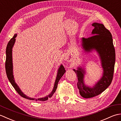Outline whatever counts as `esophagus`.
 Returning a JSON list of instances; mask_svg holds the SVG:
<instances>
[{
    "instance_id": "esophagus-1",
    "label": "esophagus",
    "mask_w": 121,
    "mask_h": 121,
    "mask_svg": "<svg viewBox=\"0 0 121 121\" xmlns=\"http://www.w3.org/2000/svg\"><path fill=\"white\" fill-rule=\"evenodd\" d=\"M68 60V61H69V60Z\"/></svg>"
}]
</instances>
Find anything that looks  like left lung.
<instances>
[{"label":"left lung","mask_w":121,"mask_h":121,"mask_svg":"<svg viewBox=\"0 0 121 121\" xmlns=\"http://www.w3.org/2000/svg\"><path fill=\"white\" fill-rule=\"evenodd\" d=\"M92 25L95 27L92 32L94 35L87 38H82V45L87 51L96 49L99 53L104 74L101 79L91 88L86 86L84 83L85 72L83 69L79 68L78 70H73L78 76L77 85L79 93L85 98L98 96L110 86L113 77L115 61V52L111 33L104 24L94 23Z\"/></svg>","instance_id":"8db88e82"}]
</instances>
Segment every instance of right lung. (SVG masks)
Wrapping results in <instances>:
<instances>
[{
	"label": "right lung",
	"instance_id": "right-lung-1",
	"mask_svg": "<svg viewBox=\"0 0 121 121\" xmlns=\"http://www.w3.org/2000/svg\"><path fill=\"white\" fill-rule=\"evenodd\" d=\"M17 37V34H15L13 37L11 39L9 40V42L8 43V45L7 46L6 48V63H5V68H6V74L7 76L8 77V78L10 82L11 83L12 86L14 87L15 91H17V92L19 94L20 96H22V97L24 98L27 99L29 100H34L35 99L34 98H30L29 97L26 96V95H24L23 92L21 91V90L20 89L19 87L17 85V84L15 83L14 79L13 78V65H12V49L13 46L15 42V38ZM65 69L64 68L63 65H61L60 67L59 68V69L58 70V72L57 76H56V78L55 81V85H54V88L52 90V92H51L50 94H49L48 96H46L44 98H39L37 100H39V101H44L48 99L49 98H51L53 96V95L55 93L56 88H57L58 86V82L60 80L61 77L63 76V75L65 73Z\"/></svg>",
	"mask_w": 121,
	"mask_h": 121
}]
</instances>
